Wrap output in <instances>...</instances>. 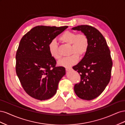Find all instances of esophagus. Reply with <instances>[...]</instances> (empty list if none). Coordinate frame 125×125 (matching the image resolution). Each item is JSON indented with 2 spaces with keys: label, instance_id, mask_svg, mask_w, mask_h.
Listing matches in <instances>:
<instances>
[{
  "label": "esophagus",
  "instance_id": "esophagus-1",
  "mask_svg": "<svg viewBox=\"0 0 125 125\" xmlns=\"http://www.w3.org/2000/svg\"><path fill=\"white\" fill-rule=\"evenodd\" d=\"M71 70H72L71 68H66V71H70Z\"/></svg>",
  "mask_w": 125,
  "mask_h": 125
}]
</instances>
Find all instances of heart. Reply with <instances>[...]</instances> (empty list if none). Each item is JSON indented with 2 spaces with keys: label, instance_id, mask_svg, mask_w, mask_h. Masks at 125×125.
<instances>
[{
  "label": "heart",
  "instance_id": "heart-1",
  "mask_svg": "<svg viewBox=\"0 0 125 125\" xmlns=\"http://www.w3.org/2000/svg\"><path fill=\"white\" fill-rule=\"evenodd\" d=\"M59 40L66 44L70 45V56L64 58L59 62L60 66L69 67L74 65L78 62L79 56H84L88 51L89 41L84 33H77L75 32L66 31L59 37ZM48 51L52 58L56 60L61 58L57 44L55 40H52L48 44Z\"/></svg>",
  "mask_w": 125,
  "mask_h": 125
}]
</instances>
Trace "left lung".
Segmentation results:
<instances>
[{"label": "left lung", "instance_id": "8db88e82", "mask_svg": "<svg viewBox=\"0 0 125 125\" xmlns=\"http://www.w3.org/2000/svg\"><path fill=\"white\" fill-rule=\"evenodd\" d=\"M72 29L85 34L89 41L84 57L73 67L81 76L80 82L74 86V91L80 99L91 100L103 92L110 81L113 66L110 50L104 36L96 28L81 25Z\"/></svg>", "mask_w": 125, "mask_h": 125}]
</instances>
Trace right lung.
<instances>
[{"mask_svg": "<svg viewBox=\"0 0 125 125\" xmlns=\"http://www.w3.org/2000/svg\"><path fill=\"white\" fill-rule=\"evenodd\" d=\"M68 26H36L22 37L16 52V71L22 88L39 100L51 99L57 92L65 68L56 67L48 44Z\"/></svg>", "mask_w": 125, "mask_h": 125, "instance_id": "1", "label": "right lung"}]
</instances>
